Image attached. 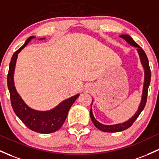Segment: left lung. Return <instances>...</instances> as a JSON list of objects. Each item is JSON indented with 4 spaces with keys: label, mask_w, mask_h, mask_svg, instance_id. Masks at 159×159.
Wrapping results in <instances>:
<instances>
[{
    "label": "left lung",
    "mask_w": 159,
    "mask_h": 159,
    "mask_svg": "<svg viewBox=\"0 0 159 159\" xmlns=\"http://www.w3.org/2000/svg\"><path fill=\"white\" fill-rule=\"evenodd\" d=\"M120 37L123 39H125V41L128 42L129 44H130L131 46L135 47L137 48V50L138 52V54L139 56V58H140L141 63H142L143 67L144 69V84H143V94H142V99H141L140 104L138 108V110L137 111V112L134 114V116H132L130 119L128 120L127 121L124 122L121 124H116V125H106L103 124L99 123L98 121L96 120V118H94L93 115V111H92V102L91 103V108H90V118H91L92 121H93V125H95L96 128H97L99 130H102L103 132H109V133H115V132H119L122 131V130H125L126 129H128L133 125V123L135 121V120L138 118L139 114L141 113V111L143 110L145 106L146 103V99H147V94H148V88H149V84H150V80H151V71L150 68H149V60H148L147 57H146V54L144 52V50H143L137 44L135 41H134L133 38L130 37L128 34H121L120 35Z\"/></svg>",
    "instance_id": "1"
}]
</instances>
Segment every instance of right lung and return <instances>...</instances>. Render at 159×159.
<instances>
[{"instance_id":"1","label":"right lung","mask_w":159,"mask_h":159,"mask_svg":"<svg viewBox=\"0 0 159 159\" xmlns=\"http://www.w3.org/2000/svg\"><path fill=\"white\" fill-rule=\"evenodd\" d=\"M34 38V36L29 37L26 40L25 43L13 53L9 66L7 87L10 91V101L13 111L21 121L25 124L26 127L38 133L50 134L57 131L62 127L66 121L71 106L79 97V94H76L75 96L65 99L53 109L48 111L34 110L25 103L23 99L21 98L16 90L13 75L18 54L30 42L31 40ZM42 39L44 38H40L39 40Z\"/></svg>"}]
</instances>
